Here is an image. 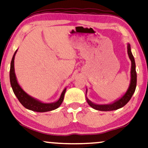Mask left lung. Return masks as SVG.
I'll return each instance as SVG.
<instances>
[{
    "label": "left lung",
    "instance_id": "left-lung-1",
    "mask_svg": "<svg viewBox=\"0 0 148 148\" xmlns=\"http://www.w3.org/2000/svg\"><path fill=\"white\" fill-rule=\"evenodd\" d=\"M127 53L129 58L131 62V80H130V84L129 86V88L126 92H125L121 97L117 99L115 101H114L112 103L109 104H97L95 103H93L91 101H90L88 99L87 97H86V101L88 103L90 107L93 108V109L96 110H99V111H113V110H116L120 108H123L125 106L131 98L133 96L134 92H135L136 86H137V72H136V66H135V59L132 54L131 49V45L129 43L127 44ZM87 93V88L86 90V95Z\"/></svg>",
    "mask_w": 148,
    "mask_h": 148
}]
</instances>
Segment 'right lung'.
Here are the masks:
<instances>
[{"mask_svg":"<svg viewBox=\"0 0 148 148\" xmlns=\"http://www.w3.org/2000/svg\"><path fill=\"white\" fill-rule=\"evenodd\" d=\"M17 49L15 51V53L13 56L12 60H11L9 76L10 82H11V85L13 90V92H14V94L15 95L17 99H18L19 102L26 109L37 112H49L58 108L63 102V100H64V95L66 91L67 88L66 87L63 90L59 99L54 102H52V103H45V102L41 101L40 100L32 97V96L27 94L26 92L23 90V88L19 84L17 80L16 75H15L14 60L15 54L17 53Z\"/></svg>","mask_w":148,"mask_h":148,"instance_id":"obj_1","label":"right lung"}]
</instances>
